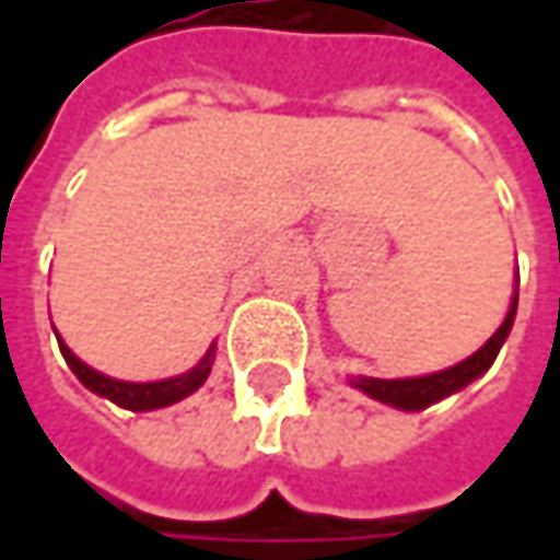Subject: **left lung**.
Listing matches in <instances>:
<instances>
[{
  "mask_svg": "<svg viewBox=\"0 0 560 560\" xmlns=\"http://www.w3.org/2000/svg\"><path fill=\"white\" fill-rule=\"evenodd\" d=\"M514 314H517V295H514V302H511V312H508L505 324L492 334V339L486 342L483 349L474 352V355L467 358V361H462V364L448 368V371H440V374L430 376H411V380H374V376H358L355 386L358 389H364L371 398H376V401L396 405L401 411H420V408H427V405H433V401H440V398L464 389L470 380H477V376L486 374V371L492 368V361L499 355L502 342H505L508 334H511Z\"/></svg>",
  "mask_w": 560,
  "mask_h": 560,
  "instance_id": "left-lung-1",
  "label": "left lung"
}]
</instances>
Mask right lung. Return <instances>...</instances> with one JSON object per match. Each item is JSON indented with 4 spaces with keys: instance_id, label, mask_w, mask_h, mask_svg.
I'll return each mask as SVG.
<instances>
[{
    "instance_id": "add662e5",
    "label": "right lung",
    "mask_w": 560,
    "mask_h": 560,
    "mask_svg": "<svg viewBox=\"0 0 560 560\" xmlns=\"http://www.w3.org/2000/svg\"><path fill=\"white\" fill-rule=\"evenodd\" d=\"M58 349H61V355L68 361V368L74 371L77 380L86 386V389H93L98 396L112 398L115 405L120 408H130V411H152V408H164V405H174V401H180L189 393H196L199 386L205 383V376L211 374V361H214V346L208 349V355L184 376H174V380H159V383H124V380H112V376L98 374L93 368H86L80 358L58 339Z\"/></svg>"
}]
</instances>
